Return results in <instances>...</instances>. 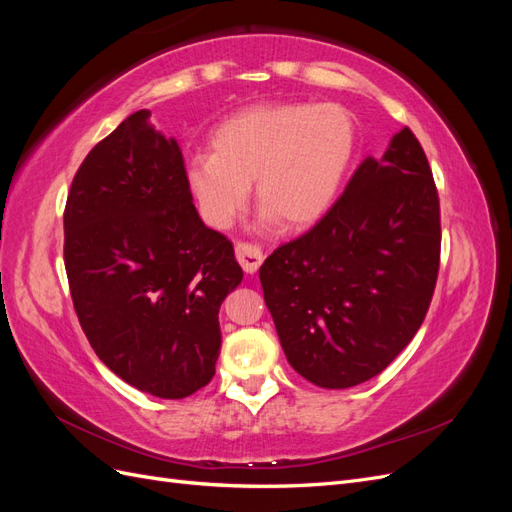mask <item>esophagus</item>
Segmentation results:
<instances>
[{
  "instance_id": "34e87169",
  "label": "esophagus",
  "mask_w": 512,
  "mask_h": 512,
  "mask_svg": "<svg viewBox=\"0 0 512 512\" xmlns=\"http://www.w3.org/2000/svg\"><path fill=\"white\" fill-rule=\"evenodd\" d=\"M235 256L239 260V265L243 267L245 273H256L258 267L262 265V252L258 250L256 245L252 243H245V241H239L235 245Z\"/></svg>"
}]
</instances>
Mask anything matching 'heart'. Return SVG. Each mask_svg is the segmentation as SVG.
I'll list each match as a JSON object with an SVG mask.
<instances>
[{"mask_svg":"<svg viewBox=\"0 0 512 512\" xmlns=\"http://www.w3.org/2000/svg\"><path fill=\"white\" fill-rule=\"evenodd\" d=\"M354 153V123L337 104H260L243 108L211 134V153L185 168L203 220L226 230L250 198L288 228L329 211Z\"/></svg>","mask_w":512,"mask_h":512,"instance_id":"obj_1","label":"heart"}]
</instances>
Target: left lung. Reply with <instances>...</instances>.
Listing matches in <instances>:
<instances>
[{
    "instance_id": "obj_1",
    "label": "left lung",
    "mask_w": 512,
    "mask_h": 512,
    "mask_svg": "<svg viewBox=\"0 0 512 512\" xmlns=\"http://www.w3.org/2000/svg\"><path fill=\"white\" fill-rule=\"evenodd\" d=\"M440 200L410 128L365 158L305 235L260 267L288 363L322 389L378 376L421 329L440 269Z\"/></svg>"
}]
</instances>
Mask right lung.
<instances>
[{"mask_svg": "<svg viewBox=\"0 0 512 512\" xmlns=\"http://www.w3.org/2000/svg\"><path fill=\"white\" fill-rule=\"evenodd\" d=\"M136 111L87 153L64 211L72 303L98 359L123 382L183 399L215 374L220 305L243 271L200 220L175 138Z\"/></svg>", "mask_w": 512, "mask_h": 512, "instance_id": "1", "label": "right lung"}]
</instances>
